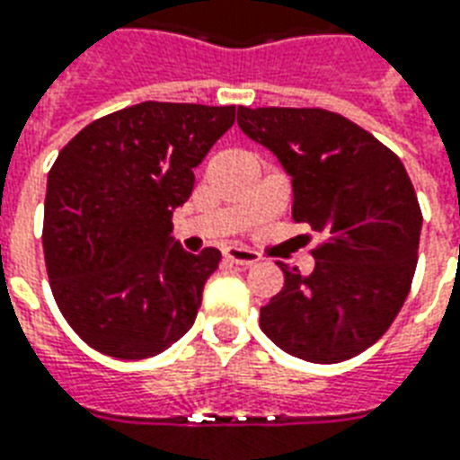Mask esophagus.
<instances>
[{
	"label": "esophagus",
	"instance_id": "34e87169",
	"mask_svg": "<svg viewBox=\"0 0 460 460\" xmlns=\"http://www.w3.org/2000/svg\"><path fill=\"white\" fill-rule=\"evenodd\" d=\"M226 261L230 263H237V266H253V263H259V253L252 252V249H244V247H230L223 252Z\"/></svg>",
	"mask_w": 460,
	"mask_h": 460
}]
</instances>
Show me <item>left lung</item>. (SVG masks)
<instances>
[{"instance_id": "left-lung-1", "label": "left lung", "mask_w": 460, "mask_h": 460, "mask_svg": "<svg viewBox=\"0 0 460 460\" xmlns=\"http://www.w3.org/2000/svg\"><path fill=\"white\" fill-rule=\"evenodd\" d=\"M249 139L292 178V218L321 234L314 273L280 263L285 288L261 330L288 354L340 363L376 344L409 296L422 213L394 152L325 109H237Z\"/></svg>"}]
</instances>
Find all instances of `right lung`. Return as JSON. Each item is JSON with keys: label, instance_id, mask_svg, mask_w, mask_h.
I'll use <instances>...</instances> for the list:
<instances>
[{"label": "right lung", "instance_id": "obj_1", "mask_svg": "<svg viewBox=\"0 0 460 460\" xmlns=\"http://www.w3.org/2000/svg\"><path fill=\"white\" fill-rule=\"evenodd\" d=\"M234 106L142 102L97 119L58 152L47 178L44 261L80 340L137 361L194 325L218 249L172 244V211L230 126Z\"/></svg>", "mask_w": 460, "mask_h": 460}]
</instances>
